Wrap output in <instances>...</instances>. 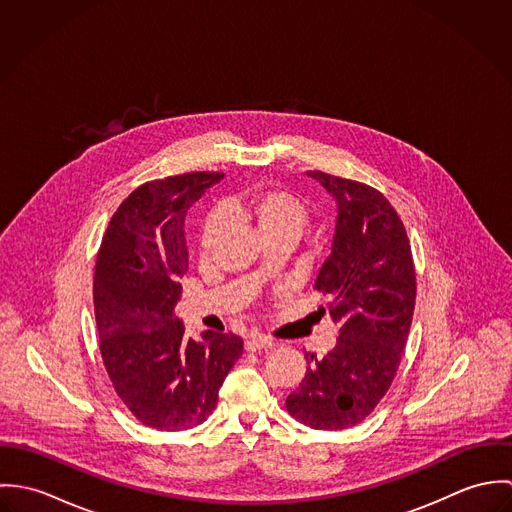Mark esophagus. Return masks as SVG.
Wrapping results in <instances>:
<instances>
[{"instance_id": "esophagus-1", "label": "esophagus", "mask_w": 512, "mask_h": 512, "mask_svg": "<svg viewBox=\"0 0 512 512\" xmlns=\"http://www.w3.org/2000/svg\"><path fill=\"white\" fill-rule=\"evenodd\" d=\"M244 347H246V351H260V349H270V347H274V341H272L270 337H266V335L252 333V335L246 337Z\"/></svg>"}]
</instances>
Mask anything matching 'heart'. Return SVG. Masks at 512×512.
<instances>
[{
    "label": "heart",
    "mask_w": 512,
    "mask_h": 512,
    "mask_svg": "<svg viewBox=\"0 0 512 512\" xmlns=\"http://www.w3.org/2000/svg\"><path fill=\"white\" fill-rule=\"evenodd\" d=\"M228 219L250 224L260 238L266 240H288L295 244L309 224L307 205L293 195L292 191L276 185L256 187L246 195L232 197L222 205ZM222 230V217L213 213L207 217L201 232V250L209 252Z\"/></svg>",
    "instance_id": "heart-1"
}]
</instances>
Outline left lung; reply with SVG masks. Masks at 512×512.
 I'll use <instances>...</instances> for the list:
<instances>
[{"label": "left lung", "mask_w": 512, "mask_h": 512, "mask_svg": "<svg viewBox=\"0 0 512 512\" xmlns=\"http://www.w3.org/2000/svg\"><path fill=\"white\" fill-rule=\"evenodd\" d=\"M307 175L337 203L331 254L313 288L331 297L339 339L323 359L311 355L286 408L309 428L345 430L392 384L412 325L416 272L406 228L382 193L323 171Z\"/></svg>", "instance_id": "left-lung-1"}]
</instances>
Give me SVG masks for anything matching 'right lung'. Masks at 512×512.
<instances>
[{
  "label": "right lung",
  "mask_w": 512,
  "mask_h": 512,
  "mask_svg": "<svg viewBox=\"0 0 512 512\" xmlns=\"http://www.w3.org/2000/svg\"><path fill=\"white\" fill-rule=\"evenodd\" d=\"M222 173H185L138 187L114 213L94 268V313L108 376L128 410L161 432L203 424L242 355L232 333L185 339L175 315L189 266L185 215Z\"/></svg>",
  "instance_id": "right-lung-1"
}]
</instances>
